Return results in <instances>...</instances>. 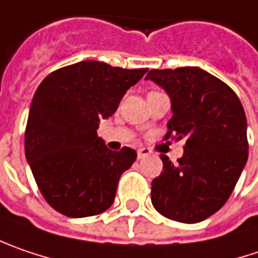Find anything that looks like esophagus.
<instances>
[{"label": "esophagus", "instance_id": "obj_1", "mask_svg": "<svg viewBox=\"0 0 258 258\" xmlns=\"http://www.w3.org/2000/svg\"><path fill=\"white\" fill-rule=\"evenodd\" d=\"M152 152H150V149H146V147H140L139 150H137V156H139V159H143L146 156H149Z\"/></svg>", "mask_w": 258, "mask_h": 258}]
</instances>
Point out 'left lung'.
I'll return each mask as SVG.
<instances>
[{
  "label": "left lung",
  "instance_id": "1",
  "mask_svg": "<svg viewBox=\"0 0 258 258\" xmlns=\"http://www.w3.org/2000/svg\"><path fill=\"white\" fill-rule=\"evenodd\" d=\"M146 80L171 100L166 139H185L174 165L168 156L152 181L153 207L168 219L197 223L226 203L248 159L247 118L235 92L197 67L150 70Z\"/></svg>",
  "mask_w": 258,
  "mask_h": 258
}]
</instances>
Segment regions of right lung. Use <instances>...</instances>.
<instances>
[{
  "mask_svg": "<svg viewBox=\"0 0 258 258\" xmlns=\"http://www.w3.org/2000/svg\"><path fill=\"white\" fill-rule=\"evenodd\" d=\"M146 71L82 61L40 83L29 111L24 150L42 196L56 212L86 218L112 206L119 176L137 153L130 147L109 150L96 130Z\"/></svg>",
  "mask_w": 258,
  "mask_h": 258,
  "instance_id": "right-lung-1",
  "label": "right lung"
}]
</instances>
